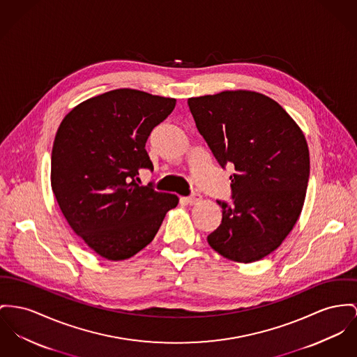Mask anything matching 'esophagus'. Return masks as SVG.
<instances>
[{
    "mask_svg": "<svg viewBox=\"0 0 357 357\" xmlns=\"http://www.w3.org/2000/svg\"><path fill=\"white\" fill-rule=\"evenodd\" d=\"M202 200V195L199 193V192H192L190 196L187 197V202L190 203V204H196L197 202H200Z\"/></svg>",
    "mask_w": 357,
    "mask_h": 357,
    "instance_id": "esophagus-1",
    "label": "esophagus"
}]
</instances>
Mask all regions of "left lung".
Listing matches in <instances>:
<instances>
[{
    "instance_id": "obj_1",
    "label": "left lung",
    "mask_w": 357,
    "mask_h": 357,
    "mask_svg": "<svg viewBox=\"0 0 357 357\" xmlns=\"http://www.w3.org/2000/svg\"><path fill=\"white\" fill-rule=\"evenodd\" d=\"M188 107L218 164L234 167L231 200H218L222 222L207 241L229 260H261L302 211L310 176L305 135L275 100L256 92L192 97Z\"/></svg>"
}]
</instances>
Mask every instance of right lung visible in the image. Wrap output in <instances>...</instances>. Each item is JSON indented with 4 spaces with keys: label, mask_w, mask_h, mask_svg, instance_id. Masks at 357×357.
Returning a JSON list of instances; mask_svg holds the SVG:
<instances>
[{
    "label": "right lung",
    "mask_w": 357,
    "mask_h": 357,
    "mask_svg": "<svg viewBox=\"0 0 357 357\" xmlns=\"http://www.w3.org/2000/svg\"><path fill=\"white\" fill-rule=\"evenodd\" d=\"M176 100L135 89L96 96L62 120L52 146L51 185L74 233L107 260L130 259L155 237L178 197L141 187L153 170L144 149Z\"/></svg>",
    "instance_id": "add662e5"
}]
</instances>
